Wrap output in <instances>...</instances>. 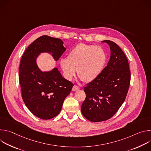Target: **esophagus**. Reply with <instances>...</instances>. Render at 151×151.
I'll return each mask as SVG.
<instances>
[{"label":"esophagus","mask_w":151,"mask_h":151,"mask_svg":"<svg viewBox=\"0 0 151 151\" xmlns=\"http://www.w3.org/2000/svg\"><path fill=\"white\" fill-rule=\"evenodd\" d=\"M78 90H79V87H78V86H76V85H74L72 88V91H77Z\"/></svg>","instance_id":"obj_1"}]
</instances>
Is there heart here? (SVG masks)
Listing matches in <instances>:
<instances>
[{
	"mask_svg": "<svg viewBox=\"0 0 151 151\" xmlns=\"http://www.w3.org/2000/svg\"><path fill=\"white\" fill-rule=\"evenodd\" d=\"M62 58L60 66L65 77L71 79L78 70V76L85 82L95 80L102 71L107 60L103 48L94 45L79 44Z\"/></svg>",
	"mask_w": 151,
	"mask_h": 151,
	"instance_id": "1",
	"label": "heart"
}]
</instances>
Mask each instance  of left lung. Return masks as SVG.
<instances>
[{
	"label": "left lung",
	"instance_id": "1",
	"mask_svg": "<svg viewBox=\"0 0 151 151\" xmlns=\"http://www.w3.org/2000/svg\"><path fill=\"white\" fill-rule=\"evenodd\" d=\"M110 46L111 57L98 77L83 90L86 94L81 106L83 116L91 122L112 118L124 103L130 84L131 73L127 57L116 43L106 40Z\"/></svg>",
	"mask_w": 151,
	"mask_h": 151
}]
</instances>
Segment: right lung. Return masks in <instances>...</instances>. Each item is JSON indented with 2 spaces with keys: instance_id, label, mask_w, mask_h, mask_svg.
Here are the masks:
<instances>
[{
  "instance_id": "1",
  "label": "right lung",
  "mask_w": 151,
  "mask_h": 151,
  "mask_svg": "<svg viewBox=\"0 0 151 151\" xmlns=\"http://www.w3.org/2000/svg\"><path fill=\"white\" fill-rule=\"evenodd\" d=\"M65 51L60 39L44 35L32 42L21 57L19 68L21 96L29 111L40 119H51L60 113L74 85L64 79L57 68L42 72L36 59L40 53L47 52L57 61Z\"/></svg>"
}]
</instances>
